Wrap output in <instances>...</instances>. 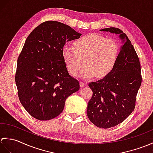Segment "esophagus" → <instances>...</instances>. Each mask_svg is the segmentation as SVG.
<instances>
[{"label":"esophagus","instance_id":"34e87169","mask_svg":"<svg viewBox=\"0 0 153 153\" xmlns=\"http://www.w3.org/2000/svg\"><path fill=\"white\" fill-rule=\"evenodd\" d=\"M85 85H86V83L85 82H80V87H82H82H85Z\"/></svg>","mask_w":153,"mask_h":153}]
</instances>
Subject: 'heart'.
<instances>
[{"mask_svg": "<svg viewBox=\"0 0 153 153\" xmlns=\"http://www.w3.org/2000/svg\"><path fill=\"white\" fill-rule=\"evenodd\" d=\"M74 47L64 45L62 56L69 73L74 76L83 66L79 76L89 79H102L111 73L120 56V47L113 39L99 34L86 35L75 41Z\"/></svg>", "mask_w": 153, "mask_h": 153, "instance_id": "obj_1", "label": "heart"}]
</instances>
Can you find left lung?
I'll use <instances>...</instances> for the list:
<instances>
[{
    "instance_id": "1",
    "label": "left lung",
    "mask_w": 153,
    "mask_h": 153,
    "mask_svg": "<svg viewBox=\"0 0 153 153\" xmlns=\"http://www.w3.org/2000/svg\"><path fill=\"white\" fill-rule=\"evenodd\" d=\"M100 31L118 34L122 42L119 58L111 73L89 83L93 96L87 105V115L98 128L107 129L122 123L134 111L142 77L139 59L128 36L116 27Z\"/></svg>"
}]
</instances>
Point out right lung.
Instances as JSON below:
<instances>
[{"label": "right lung", "instance_id": "1", "mask_svg": "<svg viewBox=\"0 0 153 153\" xmlns=\"http://www.w3.org/2000/svg\"><path fill=\"white\" fill-rule=\"evenodd\" d=\"M81 35L69 25L47 21L27 37L18 58L15 82L20 102L33 118H56L68 97L79 89L78 81L68 73L62 48Z\"/></svg>", "mask_w": 153, "mask_h": 153}]
</instances>
